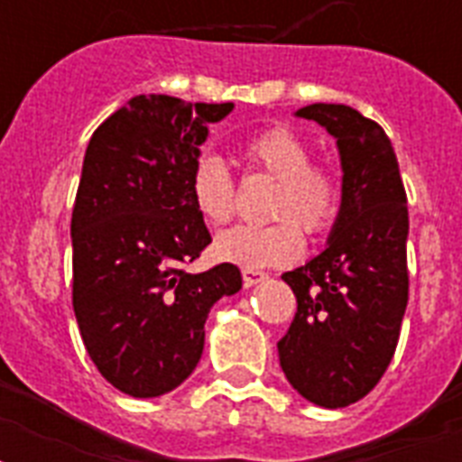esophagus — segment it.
<instances>
[{"instance_id": "obj_1", "label": "esophagus", "mask_w": 462, "mask_h": 462, "mask_svg": "<svg viewBox=\"0 0 462 462\" xmlns=\"http://www.w3.org/2000/svg\"><path fill=\"white\" fill-rule=\"evenodd\" d=\"M268 275L261 273V271H254V268H242V281H245L246 288H254V285H259V282L266 281Z\"/></svg>"}]
</instances>
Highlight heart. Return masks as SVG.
Masks as SVG:
<instances>
[{"mask_svg":"<svg viewBox=\"0 0 462 462\" xmlns=\"http://www.w3.org/2000/svg\"><path fill=\"white\" fill-rule=\"evenodd\" d=\"M242 155L254 170L278 180L271 201L273 225H237L220 232L213 242V256L242 268L288 266L302 254V232L323 235L336 223L340 208V184L328 170L311 165V151L295 132L273 126L254 134L242 146ZM196 213L210 225L227 223L235 213V180L213 153L194 162L189 180ZM298 224L295 226L294 223Z\"/></svg>","mask_w":462,"mask_h":462,"instance_id":"1","label":"heart"}]
</instances>
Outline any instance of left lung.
<instances>
[{
    "label": "left lung",
    "instance_id": "1",
    "mask_svg": "<svg viewBox=\"0 0 462 462\" xmlns=\"http://www.w3.org/2000/svg\"><path fill=\"white\" fill-rule=\"evenodd\" d=\"M336 139L343 187L328 242L282 273L297 297L278 343L285 379L319 408H345L391 365L408 307V196L386 132L347 105L295 112Z\"/></svg>",
    "mask_w": 462,
    "mask_h": 462
}]
</instances>
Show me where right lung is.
Instances as JSON below:
<instances>
[{
    "instance_id": "1",
    "label": "right lung",
    "mask_w": 462,
    "mask_h": 462,
    "mask_svg": "<svg viewBox=\"0 0 462 462\" xmlns=\"http://www.w3.org/2000/svg\"><path fill=\"white\" fill-rule=\"evenodd\" d=\"M232 107L136 96L86 148L71 216L74 314L97 372L134 398L184 383L203 355L210 307L242 290L232 263L181 268L210 245L189 180L208 125Z\"/></svg>"
}]
</instances>
